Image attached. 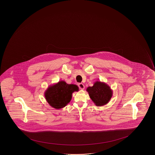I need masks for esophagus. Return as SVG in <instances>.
<instances>
[{"instance_id":"1","label":"esophagus","mask_w":155,"mask_h":155,"mask_svg":"<svg viewBox=\"0 0 155 155\" xmlns=\"http://www.w3.org/2000/svg\"><path fill=\"white\" fill-rule=\"evenodd\" d=\"M78 87L80 88V89H81V90H83L84 89V88H85V86L82 83L78 84Z\"/></svg>"}]
</instances>
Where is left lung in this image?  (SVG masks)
Segmentation results:
<instances>
[{
	"label": "left lung",
	"instance_id": "left-lung-1",
	"mask_svg": "<svg viewBox=\"0 0 155 155\" xmlns=\"http://www.w3.org/2000/svg\"><path fill=\"white\" fill-rule=\"evenodd\" d=\"M91 99L97 107H101L108 103L113 96V91L104 82L96 81L93 86L86 89Z\"/></svg>",
	"mask_w": 155,
	"mask_h": 155
}]
</instances>
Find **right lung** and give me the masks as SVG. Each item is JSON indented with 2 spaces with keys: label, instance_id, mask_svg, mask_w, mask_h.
I'll list each match as a JSON object with an SVG mask.
<instances>
[{
  "label": "right lung",
  "instance_id": "obj_1",
  "mask_svg": "<svg viewBox=\"0 0 155 155\" xmlns=\"http://www.w3.org/2000/svg\"><path fill=\"white\" fill-rule=\"evenodd\" d=\"M78 89L76 85L68 84L64 81H61L46 89L45 98L51 107L56 109H62L71 101L72 93L78 91Z\"/></svg>",
  "mask_w": 155,
  "mask_h": 155
}]
</instances>
